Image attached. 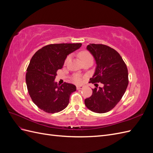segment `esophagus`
Listing matches in <instances>:
<instances>
[{"mask_svg": "<svg viewBox=\"0 0 153 153\" xmlns=\"http://www.w3.org/2000/svg\"><path fill=\"white\" fill-rule=\"evenodd\" d=\"M83 86H82V85H77L76 86V89H77V90H79V89H83Z\"/></svg>", "mask_w": 153, "mask_h": 153, "instance_id": "obj_1", "label": "esophagus"}]
</instances>
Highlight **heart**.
<instances>
[{
	"label": "heart",
	"instance_id": "b5f03b06",
	"mask_svg": "<svg viewBox=\"0 0 153 153\" xmlns=\"http://www.w3.org/2000/svg\"><path fill=\"white\" fill-rule=\"evenodd\" d=\"M78 57H79L80 59L82 61V62L84 63L86 61H92L93 62V56L87 50H83L81 51L80 52L78 53ZM70 60V56H68L66 59L65 61H64V64H66ZM73 81L75 82L76 84H81L82 82V77L78 75H76L75 76H73Z\"/></svg>",
	"mask_w": 153,
	"mask_h": 153
}]
</instances>
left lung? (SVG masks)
I'll use <instances>...</instances> for the list:
<instances>
[{
  "mask_svg": "<svg viewBox=\"0 0 153 153\" xmlns=\"http://www.w3.org/2000/svg\"><path fill=\"white\" fill-rule=\"evenodd\" d=\"M87 49L94 57L97 64L90 82H100L104 86L92 89V94L85 100V105L92 112L106 113L119 102L127 89L128 68L120 54L108 46L93 43L88 45Z\"/></svg>",
  "mask_w": 153,
  "mask_h": 153,
  "instance_id": "obj_1",
  "label": "left lung"
}]
</instances>
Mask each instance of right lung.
<instances>
[{"label":"right lung","mask_w":153,"mask_h":153,"mask_svg":"<svg viewBox=\"0 0 153 153\" xmlns=\"http://www.w3.org/2000/svg\"><path fill=\"white\" fill-rule=\"evenodd\" d=\"M81 46L82 43L50 44L32 56L27 69V87L32 101L44 112H59L68 105L76 86L66 82L59 85L54 80L67 55Z\"/></svg>","instance_id":"add662e5"}]
</instances>
